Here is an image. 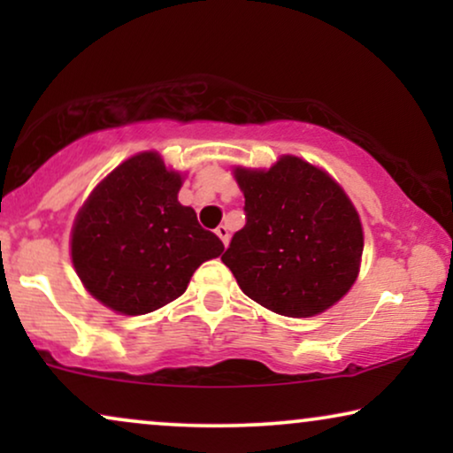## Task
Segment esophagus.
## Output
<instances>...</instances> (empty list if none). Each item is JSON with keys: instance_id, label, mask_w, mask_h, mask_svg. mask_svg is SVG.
<instances>
[{"instance_id": "esophagus-1", "label": "esophagus", "mask_w": 453, "mask_h": 453, "mask_svg": "<svg viewBox=\"0 0 453 453\" xmlns=\"http://www.w3.org/2000/svg\"><path fill=\"white\" fill-rule=\"evenodd\" d=\"M216 234H219L222 243L228 245V226H226V225H220L219 228H216Z\"/></svg>"}]
</instances>
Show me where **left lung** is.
Masks as SVG:
<instances>
[{"mask_svg": "<svg viewBox=\"0 0 453 453\" xmlns=\"http://www.w3.org/2000/svg\"><path fill=\"white\" fill-rule=\"evenodd\" d=\"M245 226L222 262L243 293L287 318H313L349 293L363 256V226L344 189L299 157L268 171L234 169Z\"/></svg>", "mask_w": 453, "mask_h": 453, "instance_id": "left-lung-1", "label": "left lung"}]
</instances>
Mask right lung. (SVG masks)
Segmentation results:
<instances>
[{
	"mask_svg": "<svg viewBox=\"0 0 453 453\" xmlns=\"http://www.w3.org/2000/svg\"><path fill=\"white\" fill-rule=\"evenodd\" d=\"M183 179L140 152L92 189L72 228V262L86 290L121 315L175 301L194 272L225 251L177 200Z\"/></svg>",
	"mask_w": 453,
	"mask_h": 453,
	"instance_id": "add662e5",
	"label": "right lung"
}]
</instances>
